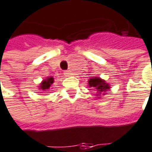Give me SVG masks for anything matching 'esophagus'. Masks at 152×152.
Returning a JSON list of instances; mask_svg holds the SVG:
<instances>
[{
  "label": "esophagus",
  "instance_id": "obj_1",
  "mask_svg": "<svg viewBox=\"0 0 152 152\" xmlns=\"http://www.w3.org/2000/svg\"><path fill=\"white\" fill-rule=\"evenodd\" d=\"M64 75H65V76H69L70 73H69V71H64Z\"/></svg>",
  "mask_w": 152,
  "mask_h": 152
}]
</instances>
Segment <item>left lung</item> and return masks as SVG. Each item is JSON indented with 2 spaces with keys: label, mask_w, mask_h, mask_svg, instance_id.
Listing matches in <instances>:
<instances>
[{
  "label": "left lung",
  "mask_w": 152,
  "mask_h": 152,
  "mask_svg": "<svg viewBox=\"0 0 152 152\" xmlns=\"http://www.w3.org/2000/svg\"><path fill=\"white\" fill-rule=\"evenodd\" d=\"M88 86L89 88H93V89L95 90L96 92V96L101 97L102 95H105L107 94V91L110 89V85L107 83L104 79H102L101 77L94 76L90 78L88 81Z\"/></svg>",
  "instance_id": "1"
}]
</instances>
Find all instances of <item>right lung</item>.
<instances>
[{"instance_id": "1", "label": "right lung", "mask_w": 152, "mask_h": 152, "mask_svg": "<svg viewBox=\"0 0 152 152\" xmlns=\"http://www.w3.org/2000/svg\"><path fill=\"white\" fill-rule=\"evenodd\" d=\"M53 83H54V78L52 76L47 77L41 82V83L39 86V88L42 91H45V92L49 91L50 88L51 87V85L53 84Z\"/></svg>"}]
</instances>
